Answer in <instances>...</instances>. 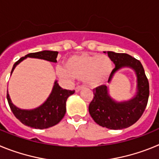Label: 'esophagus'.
<instances>
[{
  "label": "esophagus",
  "instance_id": "esophagus-1",
  "mask_svg": "<svg viewBox=\"0 0 159 159\" xmlns=\"http://www.w3.org/2000/svg\"><path fill=\"white\" fill-rule=\"evenodd\" d=\"M83 87H80V86H78V87H76V88H75V92H80L81 91V90L83 89Z\"/></svg>",
  "mask_w": 159,
  "mask_h": 159
}]
</instances>
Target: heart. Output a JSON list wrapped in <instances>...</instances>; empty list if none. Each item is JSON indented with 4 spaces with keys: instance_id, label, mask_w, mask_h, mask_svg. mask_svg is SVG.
<instances>
[{
    "instance_id": "1",
    "label": "heart",
    "mask_w": 159,
    "mask_h": 159,
    "mask_svg": "<svg viewBox=\"0 0 159 159\" xmlns=\"http://www.w3.org/2000/svg\"><path fill=\"white\" fill-rule=\"evenodd\" d=\"M113 69V62L106 55L80 54L68 57L64 68L57 67V73L64 80H83L87 86L95 88L107 82Z\"/></svg>"
}]
</instances>
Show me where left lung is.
<instances>
[{
    "label": "left lung",
    "mask_w": 159,
    "mask_h": 159,
    "mask_svg": "<svg viewBox=\"0 0 159 159\" xmlns=\"http://www.w3.org/2000/svg\"><path fill=\"white\" fill-rule=\"evenodd\" d=\"M107 53L116 65L108 83L112 80L118 71L123 67H129L135 72L137 78L136 93L128 100L118 102L111 97L108 87L102 85L93 90L95 96L88 110L94 121L99 126L111 130H120L135 123L145 111L150 92L149 82L139 60L126 53L110 51Z\"/></svg>",
    "instance_id": "8db88e82"
}]
</instances>
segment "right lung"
I'll return each mask as SVG.
<instances>
[{"label": "right lung", "instance_id": "right-lung-1", "mask_svg": "<svg viewBox=\"0 0 159 159\" xmlns=\"http://www.w3.org/2000/svg\"><path fill=\"white\" fill-rule=\"evenodd\" d=\"M57 56H58V52L48 51V50L29 53L20 59L14 64L11 71V75L15 67L28 57L40 59V60H47L49 62L57 63ZM74 93L75 91L63 89L59 85L57 80H56L54 82L51 94L48 97L45 102L34 109L25 110L17 107L16 105L12 103L8 91H7V99L14 116L23 124L32 128L46 129L57 125L64 118L66 113V101L70 95Z\"/></svg>", "mask_w": 159, "mask_h": 159}]
</instances>
